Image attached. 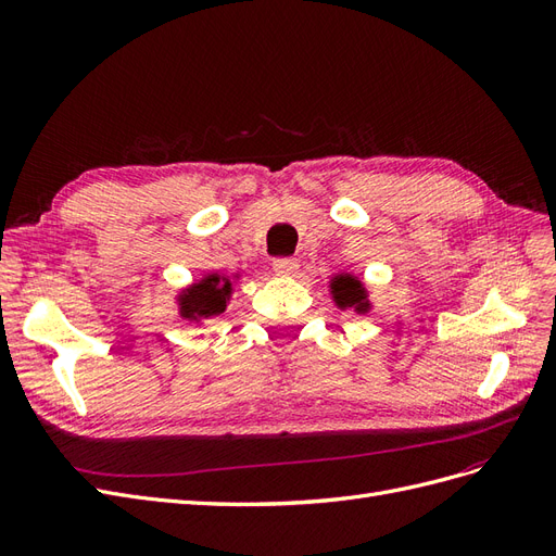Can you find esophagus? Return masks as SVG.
<instances>
[{
    "mask_svg": "<svg viewBox=\"0 0 556 556\" xmlns=\"http://www.w3.org/2000/svg\"><path fill=\"white\" fill-rule=\"evenodd\" d=\"M271 266L278 276H292L299 268V262L294 257H276Z\"/></svg>",
    "mask_w": 556,
    "mask_h": 556,
    "instance_id": "esophagus-1",
    "label": "esophagus"
}]
</instances>
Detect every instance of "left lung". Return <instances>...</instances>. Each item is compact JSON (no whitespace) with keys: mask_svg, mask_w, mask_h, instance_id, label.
<instances>
[{"mask_svg":"<svg viewBox=\"0 0 556 556\" xmlns=\"http://www.w3.org/2000/svg\"><path fill=\"white\" fill-rule=\"evenodd\" d=\"M331 294L339 308H355L357 313H366L371 308V304H368L366 299L364 285L355 276H348V274L336 276L331 282Z\"/></svg>","mask_w":556,"mask_h":556,"instance_id":"left-lung-1","label":"left lung"}]
</instances>
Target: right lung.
Returning a JSON list of instances; mask_svg holds the SVG:
<instances>
[{
    "label": "right lung",
    "instance_id": "1",
    "mask_svg": "<svg viewBox=\"0 0 556 556\" xmlns=\"http://www.w3.org/2000/svg\"><path fill=\"white\" fill-rule=\"evenodd\" d=\"M231 296V280L220 274H211L204 280L194 282L190 290L178 296L180 315L188 319H204L211 315H220L227 308Z\"/></svg>",
    "mask_w": 556,
    "mask_h": 556
}]
</instances>
